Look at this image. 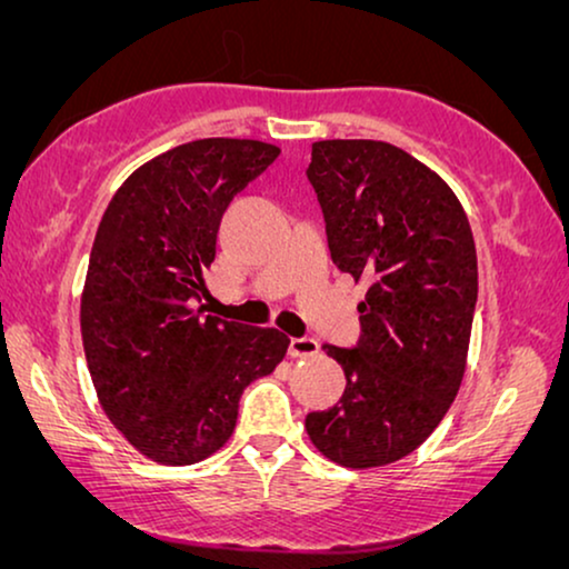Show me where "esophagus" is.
<instances>
[{
    "instance_id": "34e87169",
    "label": "esophagus",
    "mask_w": 569,
    "mask_h": 569,
    "mask_svg": "<svg viewBox=\"0 0 569 569\" xmlns=\"http://www.w3.org/2000/svg\"><path fill=\"white\" fill-rule=\"evenodd\" d=\"M318 355L316 339H290V357H313Z\"/></svg>"
}]
</instances>
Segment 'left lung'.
<instances>
[{"label":"left lung","mask_w":569,"mask_h":569,"mask_svg":"<svg viewBox=\"0 0 569 569\" xmlns=\"http://www.w3.org/2000/svg\"><path fill=\"white\" fill-rule=\"evenodd\" d=\"M308 181L333 263L370 287L357 306V347H323L345 368V393L337 407L310 411L306 430L329 461L376 469L422 446L461 388L477 246L453 189L401 147L313 142Z\"/></svg>","instance_id":"left-lung-1"}]
</instances>
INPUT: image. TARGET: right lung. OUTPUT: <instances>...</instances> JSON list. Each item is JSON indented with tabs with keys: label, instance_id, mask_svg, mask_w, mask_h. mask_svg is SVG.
<instances>
[{
	"label": "right lung",
	"instance_id": "add662e5",
	"mask_svg": "<svg viewBox=\"0 0 569 569\" xmlns=\"http://www.w3.org/2000/svg\"><path fill=\"white\" fill-rule=\"evenodd\" d=\"M259 139L178 144L137 168L98 224L80 302L98 401L154 463L189 466L230 440L248 383L290 339L197 308L224 209L277 160Z\"/></svg>",
	"mask_w": 569,
	"mask_h": 569
}]
</instances>
